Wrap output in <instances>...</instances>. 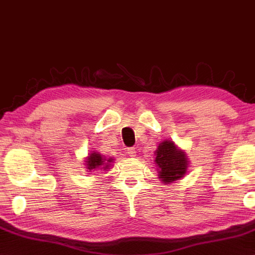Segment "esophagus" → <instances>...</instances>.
Wrapping results in <instances>:
<instances>
[{
  "label": "esophagus",
  "instance_id": "34e87169",
  "mask_svg": "<svg viewBox=\"0 0 255 255\" xmlns=\"http://www.w3.org/2000/svg\"><path fill=\"white\" fill-rule=\"evenodd\" d=\"M135 153H137V151H135V147H129V149H127V154L129 156H135Z\"/></svg>",
  "mask_w": 255,
  "mask_h": 255
}]
</instances>
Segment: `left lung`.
I'll list each match as a JSON object with an SVG mask.
<instances>
[{"label":"left lung","instance_id":"8db88e82","mask_svg":"<svg viewBox=\"0 0 255 255\" xmlns=\"http://www.w3.org/2000/svg\"><path fill=\"white\" fill-rule=\"evenodd\" d=\"M154 153L157 177L162 183L169 185L186 176L190 161L186 152L177 146L174 141H161Z\"/></svg>","mask_w":255,"mask_h":255}]
</instances>
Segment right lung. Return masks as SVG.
Listing matches in <instances>:
<instances>
[{
  "instance_id": "add662e5",
  "label": "right lung",
  "mask_w": 255,
  "mask_h": 255,
  "mask_svg": "<svg viewBox=\"0 0 255 255\" xmlns=\"http://www.w3.org/2000/svg\"><path fill=\"white\" fill-rule=\"evenodd\" d=\"M85 168L87 171H89V173H93V171L96 170H103V171H108L110 170V168H112V166H113L114 161L115 158H113L112 156L110 157H105L104 155L100 154L99 152H96V151H90V153H89L88 156L85 157Z\"/></svg>"
}]
</instances>
